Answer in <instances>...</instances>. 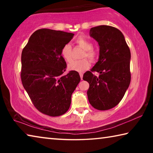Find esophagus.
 Here are the masks:
<instances>
[{"mask_svg":"<svg viewBox=\"0 0 153 153\" xmlns=\"http://www.w3.org/2000/svg\"><path fill=\"white\" fill-rule=\"evenodd\" d=\"M79 76L81 77V79H82V77H83V73H79Z\"/></svg>","mask_w":153,"mask_h":153,"instance_id":"1","label":"esophagus"}]
</instances>
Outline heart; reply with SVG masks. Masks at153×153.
<instances>
[{"mask_svg": "<svg viewBox=\"0 0 153 153\" xmlns=\"http://www.w3.org/2000/svg\"><path fill=\"white\" fill-rule=\"evenodd\" d=\"M76 43L77 46L84 50L82 55L81 60L72 61L68 64V69L71 71L77 72H83L86 71L90 66V62L86 57L88 58L91 61H94L98 57L97 51L92 48V43L85 38L83 36H79L76 38ZM72 47L70 44L67 43L61 49V55L65 60L69 62L71 60Z\"/></svg>", "mask_w": 153, "mask_h": 153, "instance_id": "heart-1", "label": "heart"}]
</instances>
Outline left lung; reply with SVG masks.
<instances>
[{"instance_id":"1","label":"left lung","mask_w":153,"mask_h":153,"mask_svg":"<svg viewBox=\"0 0 153 153\" xmlns=\"http://www.w3.org/2000/svg\"><path fill=\"white\" fill-rule=\"evenodd\" d=\"M90 36L98 42L99 59L91 71L84 73L83 79L89 83L90 105L96 109L108 110L120 103L130 84V51L123 33L114 27H92ZM94 71L100 76H94Z\"/></svg>"}]
</instances>
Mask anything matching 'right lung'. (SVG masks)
Masks as SVG:
<instances>
[{"instance_id": "right-lung-1", "label": "right lung", "mask_w": 153, "mask_h": 153, "mask_svg": "<svg viewBox=\"0 0 153 153\" xmlns=\"http://www.w3.org/2000/svg\"><path fill=\"white\" fill-rule=\"evenodd\" d=\"M74 33L50 29L36 30L22 51L21 79L37 109L51 117L63 115L80 81L77 71L62 76L67 64L61 49Z\"/></svg>"}]
</instances>
